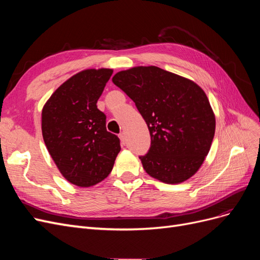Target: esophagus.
Returning a JSON list of instances; mask_svg holds the SVG:
<instances>
[{"instance_id":"esophagus-1","label":"esophagus","mask_w":260,"mask_h":260,"mask_svg":"<svg viewBox=\"0 0 260 260\" xmlns=\"http://www.w3.org/2000/svg\"><path fill=\"white\" fill-rule=\"evenodd\" d=\"M119 139H120L121 144L124 145V144H125V136L123 135V133H120V135H119Z\"/></svg>"}]
</instances>
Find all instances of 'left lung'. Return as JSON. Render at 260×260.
Returning a JSON list of instances; mask_svg holds the SVG:
<instances>
[{
  "label": "left lung",
  "instance_id": "obj_1",
  "mask_svg": "<svg viewBox=\"0 0 260 260\" xmlns=\"http://www.w3.org/2000/svg\"><path fill=\"white\" fill-rule=\"evenodd\" d=\"M113 82L135 102L148 127L151 147L140 156L147 174L169 184L195 175L216 129L214 112L201 86L156 66L122 70Z\"/></svg>",
  "mask_w": 260,
  "mask_h": 260
}]
</instances>
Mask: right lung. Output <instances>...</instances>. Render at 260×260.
Masks as SVG:
<instances>
[{
	"label": "right lung",
	"mask_w": 260,
	"mask_h": 260,
	"mask_svg": "<svg viewBox=\"0 0 260 260\" xmlns=\"http://www.w3.org/2000/svg\"><path fill=\"white\" fill-rule=\"evenodd\" d=\"M113 69H86L69 78L42 109V136L64 178L88 187L104 180L114 167L120 140L106 130L98 100Z\"/></svg>",
	"instance_id": "right-lung-1"
}]
</instances>
